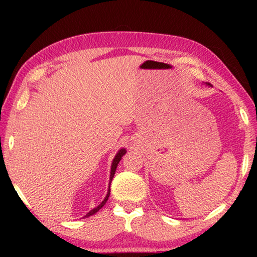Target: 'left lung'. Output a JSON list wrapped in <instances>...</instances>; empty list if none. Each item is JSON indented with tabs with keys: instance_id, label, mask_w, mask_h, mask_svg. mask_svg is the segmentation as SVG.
Instances as JSON below:
<instances>
[{
	"instance_id": "obj_1",
	"label": "left lung",
	"mask_w": 257,
	"mask_h": 257,
	"mask_svg": "<svg viewBox=\"0 0 257 257\" xmlns=\"http://www.w3.org/2000/svg\"><path fill=\"white\" fill-rule=\"evenodd\" d=\"M208 85H210V84H208Z\"/></svg>"
}]
</instances>
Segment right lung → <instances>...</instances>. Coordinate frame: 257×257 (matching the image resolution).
<instances>
[{
  "mask_svg": "<svg viewBox=\"0 0 257 257\" xmlns=\"http://www.w3.org/2000/svg\"><path fill=\"white\" fill-rule=\"evenodd\" d=\"M125 151L124 149H122V150H120L119 152H118V154L115 155V158H114V160H113V162H112V167H111V175H110V184H111V181H112V179H113V177H114V173H115V170H116V167H118V164H119V162H120V160H121V158H122V156L125 154ZM108 196H110V189H108V191H107V195H106V197L104 198V201L99 204V205L97 206V207H95L94 210H92V211H89L88 213H87V214L85 215V217H88V216H90V215H93V214H95V213H96L97 211H99L101 210V208L105 205V203H106V201L108 199Z\"/></svg>",
  "mask_w": 257,
  "mask_h": 257,
  "instance_id": "1",
  "label": "right lung"
}]
</instances>
